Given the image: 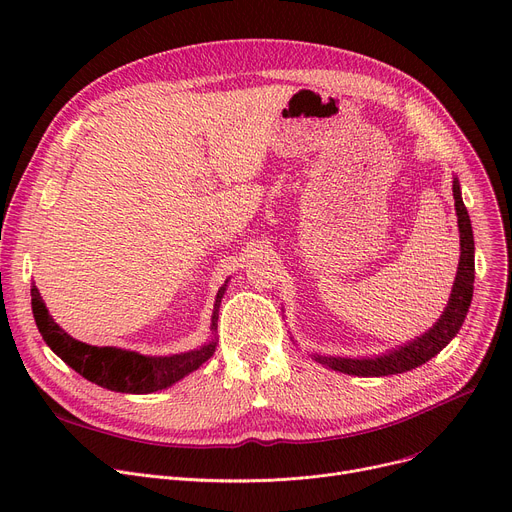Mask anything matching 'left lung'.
<instances>
[{
	"instance_id": "obj_1",
	"label": "left lung",
	"mask_w": 512,
	"mask_h": 512,
	"mask_svg": "<svg viewBox=\"0 0 512 512\" xmlns=\"http://www.w3.org/2000/svg\"><path fill=\"white\" fill-rule=\"evenodd\" d=\"M452 195L456 215H459V232H461V261L459 272L452 286V294L446 311L438 319V324L419 336L417 340L400 346L398 351H390L388 355L375 357V359H342V357H315L321 365H328L336 371L348 375H361V378H380V375H392L411 371L432 357H436L442 348L459 334L463 321L467 317L471 299H473V280H475V259H473V230L467 207L461 199V186L459 180L452 182Z\"/></svg>"
}]
</instances>
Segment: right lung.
<instances>
[{"mask_svg":"<svg viewBox=\"0 0 512 512\" xmlns=\"http://www.w3.org/2000/svg\"><path fill=\"white\" fill-rule=\"evenodd\" d=\"M226 284L218 290L215 297L213 317H211V330L218 328V311L224 297ZM33 297V315L37 321V328L47 342V346L56 353L66 365H70L76 373L83 375L85 380L126 394H149L164 390L184 375L195 371L215 353V340L197 348V351H188L172 357H145L132 351H122L114 346H91L85 342H78L68 336L45 309V303L37 286L31 288Z\"/></svg>","mask_w":512,"mask_h":512,"instance_id":"add662e5","label":"right lung"}]
</instances>
